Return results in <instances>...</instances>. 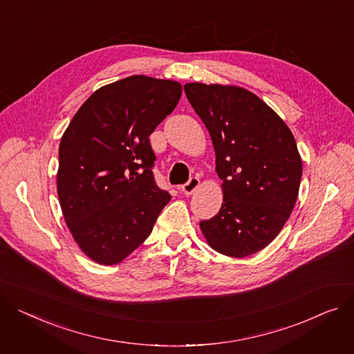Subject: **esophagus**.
Returning <instances> with one entry per match:
<instances>
[{
	"mask_svg": "<svg viewBox=\"0 0 354 354\" xmlns=\"http://www.w3.org/2000/svg\"><path fill=\"white\" fill-rule=\"evenodd\" d=\"M198 186H199V179L196 176H192L185 185H182V192L185 195H192L196 191Z\"/></svg>",
	"mask_w": 354,
	"mask_h": 354,
	"instance_id": "34e87169",
	"label": "esophagus"
}]
</instances>
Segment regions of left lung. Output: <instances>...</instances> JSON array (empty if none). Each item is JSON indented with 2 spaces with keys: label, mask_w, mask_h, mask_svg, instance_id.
Masks as SVG:
<instances>
[{
  "label": "left lung",
  "mask_w": 354,
  "mask_h": 354,
  "mask_svg": "<svg viewBox=\"0 0 354 354\" xmlns=\"http://www.w3.org/2000/svg\"><path fill=\"white\" fill-rule=\"evenodd\" d=\"M183 89L209 131L223 180L221 210L201 229L222 254H253L277 236L297 199L301 159L293 133L243 88L192 82Z\"/></svg>",
  "instance_id": "8db88e82"
}]
</instances>
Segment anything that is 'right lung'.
I'll list each match as a JSON object with an SVG mask.
<instances>
[{"label":"right lung","instance_id":"obj_1","mask_svg":"<svg viewBox=\"0 0 354 354\" xmlns=\"http://www.w3.org/2000/svg\"><path fill=\"white\" fill-rule=\"evenodd\" d=\"M180 84L132 75L95 91L69 122L57 175L64 219L92 261L115 265L142 245L171 201L156 185L149 135Z\"/></svg>","mask_w":354,"mask_h":354}]
</instances>
